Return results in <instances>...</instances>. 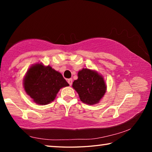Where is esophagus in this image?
<instances>
[{
    "label": "esophagus",
    "instance_id": "esophagus-1",
    "mask_svg": "<svg viewBox=\"0 0 152 152\" xmlns=\"http://www.w3.org/2000/svg\"><path fill=\"white\" fill-rule=\"evenodd\" d=\"M68 84H70V86H71L72 84V78L68 79Z\"/></svg>",
    "mask_w": 152,
    "mask_h": 152
}]
</instances>
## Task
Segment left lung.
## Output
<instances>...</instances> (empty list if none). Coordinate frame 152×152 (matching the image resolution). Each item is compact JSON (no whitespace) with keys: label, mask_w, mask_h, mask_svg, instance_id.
I'll return each mask as SVG.
<instances>
[{"label":"left lung","mask_w":152,"mask_h":152,"mask_svg":"<svg viewBox=\"0 0 152 152\" xmlns=\"http://www.w3.org/2000/svg\"><path fill=\"white\" fill-rule=\"evenodd\" d=\"M78 77L72 87L78 92L80 101L90 105L99 103L107 91L103 77L88 68L80 70Z\"/></svg>","instance_id":"8db88e82"}]
</instances>
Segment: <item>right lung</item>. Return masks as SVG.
Instances as JSON below:
<instances>
[{
  "label": "right lung",
  "instance_id": "1",
  "mask_svg": "<svg viewBox=\"0 0 152 152\" xmlns=\"http://www.w3.org/2000/svg\"><path fill=\"white\" fill-rule=\"evenodd\" d=\"M68 86L61 73L42 64L31 66L23 80L26 93L33 101L41 105L50 103L56 99L60 88Z\"/></svg>",
  "mask_w": 152,
  "mask_h": 152
}]
</instances>
